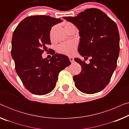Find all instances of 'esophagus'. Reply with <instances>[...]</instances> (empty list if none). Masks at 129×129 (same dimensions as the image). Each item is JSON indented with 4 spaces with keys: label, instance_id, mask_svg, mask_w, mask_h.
<instances>
[{
    "label": "esophagus",
    "instance_id": "34e87169",
    "mask_svg": "<svg viewBox=\"0 0 129 129\" xmlns=\"http://www.w3.org/2000/svg\"><path fill=\"white\" fill-rule=\"evenodd\" d=\"M69 60L72 63H73L74 61V58L73 57H69Z\"/></svg>",
    "mask_w": 129,
    "mask_h": 129
}]
</instances>
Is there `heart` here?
Here are the masks:
<instances>
[{
  "label": "heart",
  "mask_w": 129,
  "mask_h": 129,
  "mask_svg": "<svg viewBox=\"0 0 129 129\" xmlns=\"http://www.w3.org/2000/svg\"><path fill=\"white\" fill-rule=\"evenodd\" d=\"M73 24L71 23H67L65 24L64 27ZM76 48V43L73 41H69L61 43L58 46L57 50L61 53L67 54V55H72L74 53Z\"/></svg>",
  "instance_id": "heart-1"
}]
</instances>
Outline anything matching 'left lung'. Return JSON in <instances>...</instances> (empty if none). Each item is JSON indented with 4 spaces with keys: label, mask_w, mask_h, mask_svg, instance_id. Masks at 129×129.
Here are the masks:
<instances>
[{
    "label": "left lung",
    "mask_w": 129,
    "mask_h": 129,
    "mask_svg": "<svg viewBox=\"0 0 129 129\" xmlns=\"http://www.w3.org/2000/svg\"><path fill=\"white\" fill-rule=\"evenodd\" d=\"M79 30L78 52L87 64L79 58L75 60L82 72L73 76L75 86L86 94H93L105 89L117 66L120 36L117 24L106 14L96 8L87 9L75 17H63Z\"/></svg>",
    "instance_id": "left-lung-1"
}]
</instances>
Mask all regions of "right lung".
<instances>
[{"label": "right lung", "mask_w": 129, "mask_h": 129, "mask_svg": "<svg viewBox=\"0 0 129 129\" xmlns=\"http://www.w3.org/2000/svg\"><path fill=\"white\" fill-rule=\"evenodd\" d=\"M62 21L49 16L27 17L13 33L11 54L16 71L25 87L33 94L51 92L56 85L59 72L71 64L68 56L63 54L53 53L49 60L42 56L51 45L52 27Z\"/></svg>", "instance_id": "right-lung-1"}]
</instances>
